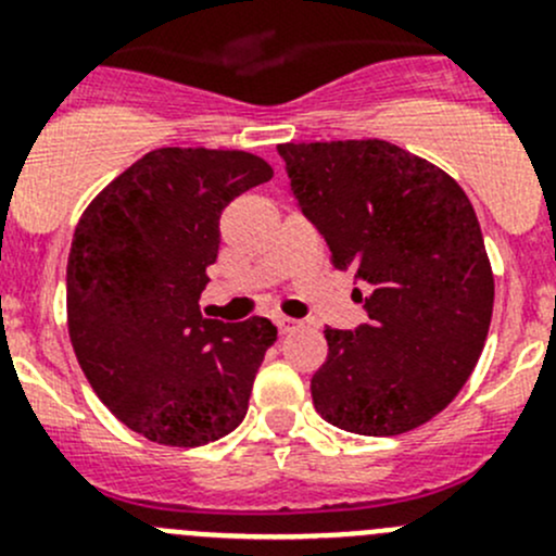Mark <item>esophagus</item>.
Here are the masks:
<instances>
[{
	"mask_svg": "<svg viewBox=\"0 0 556 556\" xmlns=\"http://www.w3.org/2000/svg\"><path fill=\"white\" fill-rule=\"evenodd\" d=\"M274 323H277L279 333H290V330H293L295 325H299V323H295V319H290V317H277V319H274Z\"/></svg>",
	"mask_w": 556,
	"mask_h": 556,
	"instance_id": "1",
	"label": "esophagus"
}]
</instances>
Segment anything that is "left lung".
Listing matches in <instances>:
<instances>
[{
	"mask_svg": "<svg viewBox=\"0 0 556 556\" xmlns=\"http://www.w3.org/2000/svg\"><path fill=\"white\" fill-rule=\"evenodd\" d=\"M290 190L361 282L368 323L325 328L312 377L325 422L357 435H401L454 401L490 333L495 277L465 190L430 161L384 142L279 144Z\"/></svg>",
	"mask_w": 556,
	"mask_h": 556,
	"instance_id": "left-lung-1",
	"label": "left lung"
}]
</instances>
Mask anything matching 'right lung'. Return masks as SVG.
Wrapping results in <instances>:
<instances>
[{
    "label": "right lung",
    "mask_w": 556,
    "mask_h": 556,
    "mask_svg": "<svg viewBox=\"0 0 556 556\" xmlns=\"http://www.w3.org/2000/svg\"><path fill=\"white\" fill-rule=\"evenodd\" d=\"M274 169L244 150L159 148L86 206L66 263V325L99 401L164 446L210 444L247 414L266 317H201L220 215Z\"/></svg>",
    "instance_id": "add662e5"
}]
</instances>
